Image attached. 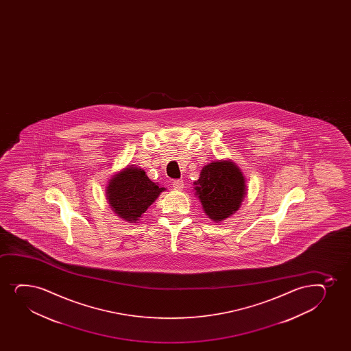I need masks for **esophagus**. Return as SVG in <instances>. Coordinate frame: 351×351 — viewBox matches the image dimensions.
Here are the masks:
<instances>
[{
    "mask_svg": "<svg viewBox=\"0 0 351 351\" xmlns=\"http://www.w3.org/2000/svg\"><path fill=\"white\" fill-rule=\"evenodd\" d=\"M172 186H173L174 190L182 191L184 189V180L182 179H178V180H174L172 182Z\"/></svg>",
    "mask_w": 351,
    "mask_h": 351,
    "instance_id": "esophagus-1",
    "label": "esophagus"
}]
</instances>
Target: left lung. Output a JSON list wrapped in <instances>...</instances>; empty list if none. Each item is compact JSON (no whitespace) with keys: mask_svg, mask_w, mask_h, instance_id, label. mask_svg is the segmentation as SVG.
Returning <instances> with one entry per match:
<instances>
[{"mask_svg":"<svg viewBox=\"0 0 351 351\" xmlns=\"http://www.w3.org/2000/svg\"><path fill=\"white\" fill-rule=\"evenodd\" d=\"M194 190L208 218L220 222L235 213L246 194L241 169L232 160H218L204 166Z\"/></svg>","mask_w":351,"mask_h":351,"instance_id":"1","label":"left lung"}]
</instances>
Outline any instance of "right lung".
Returning <instances> with one entry per match:
<instances>
[{
  "label": "right lung",
  "mask_w": 351,
  "mask_h": 351,
  "mask_svg": "<svg viewBox=\"0 0 351 351\" xmlns=\"http://www.w3.org/2000/svg\"><path fill=\"white\" fill-rule=\"evenodd\" d=\"M164 190L149 180L144 169L132 165L110 179L106 199L119 218L136 222Z\"/></svg>",
  "instance_id": "right-lung-1"
}]
</instances>
